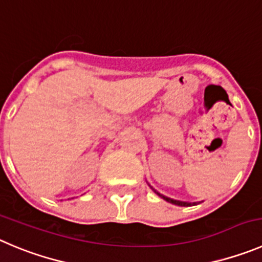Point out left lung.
I'll return each instance as SVG.
<instances>
[{
    "mask_svg": "<svg viewBox=\"0 0 262 262\" xmlns=\"http://www.w3.org/2000/svg\"><path fill=\"white\" fill-rule=\"evenodd\" d=\"M152 190H154V189H152ZM154 191H155V194H158L159 196H160V198H163V199H164V200H167V202L172 203V204H176V205H180V207H191V205H196V204H199V203H196V202H194V203H189V202H181V200L170 199V198L164 196V195H163V194H160V192H158V191H156V190H154Z\"/></svg>",
    "mask_w": 262,
    "mask_h": 262,
    "instance_id": "obj_1",
    "label": "left lung"
}]
</instances>
